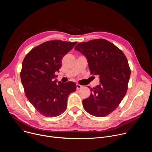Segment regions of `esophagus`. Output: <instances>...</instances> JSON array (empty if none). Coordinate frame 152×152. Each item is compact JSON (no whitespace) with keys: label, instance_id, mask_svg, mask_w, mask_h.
I'll return each instance as SVG.
<instances>
[{"label":"esophagus","instance_id":"obj_1","mask_svg":"<svg viewBox=\"0 0 152 152\" xmlns=\"http://www.w3.org/2000/svg\"><path fill=\"white\" fill-rule=\"evenodd\" d=\"M81 88H82V85H80L79 84H76V89L77 90H79Z\"/></svg>","mask_w":152,"mask_h":152}]
</instances>
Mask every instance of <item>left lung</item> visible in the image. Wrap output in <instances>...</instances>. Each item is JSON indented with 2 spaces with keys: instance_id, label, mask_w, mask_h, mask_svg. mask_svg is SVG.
<instances>
[{
  "instance_id": "left-lung-1",
  "label": "left lung",
  "mask_w": 152,
  "mask_h": 152,
  "mask_svg": "<svg viewBox=\"0 0 152 152\" xmlns=\"http://www.w3.org/2000/svg\"><path fill=\"white\" fill-rule=\"evenodd\" d=\"M75 49L87 58L90 73L100 79V85L91 88L90 97L82 101L85 110L96 117L108 115L119 106L128 88L131 69L125 55L101 38L78 43Z\"/></svg>"
}]
</instances>
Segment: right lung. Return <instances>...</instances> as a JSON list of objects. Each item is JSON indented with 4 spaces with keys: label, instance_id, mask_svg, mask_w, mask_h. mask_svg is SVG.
Returning a JSON list of instances; mask_svg holds the SVG:
<instances>
[{
    "label": "right lung",
    "instance_id": "add662e5",
    "mask_svg": "<svg viewBox=\"0 0 152 152\" xmlns=\"http://www.w3.org/2000/svg\"><path fill=\"white\" fill-rule=\"evenodd\" d=\"M77 42L48 41L33 48L25 57L20 72L25 95L35 110L46 117H55L67 108V99L76 90L73 82L56 83L54 78L62 59Z\"/></svg>",
    "mask_w": 152,
    "mask_h": 152
}]
</instances>
